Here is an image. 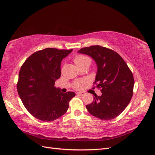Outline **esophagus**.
Listing matches in <instances>:
<instances>
[{"instance_id": "34e87169", "label": "esophagus", "mask_w": 155, "mask_h": 155, "mask_svg": "<svg viewBox=\"0 0 155 155\" xmlns=\"http://www.w3.org/2000/svg\"><path fill=\"white\" fill-rule=\"evenodd\" d=\"M85 92H77V94L78 95H79V96H84L85 95Z\"/></svg>"}]
</instances>
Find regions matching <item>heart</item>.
<instances>
[{
	"label": "heart",
	"mask_w": 155,
	"mask_h": 155,
	"mask_svg": "<svg viewBox=\"0 0 155 155\" xmlns=\"http://www.w3.org/2000/svg\"><path fill=\"white\" fill-rule=\"evenodd\" d=\"M74 61V63H76V64L78 67L83 66L84 64L90 65L91 63V58L88 57V56L84 55H78L77 56L75 57ZM83 84H84V81H77L74 83V88L78 89V90H79V89H81L83 87Z\"/></svg>",
	"instance_id": "heart-1"
}]
</instances>
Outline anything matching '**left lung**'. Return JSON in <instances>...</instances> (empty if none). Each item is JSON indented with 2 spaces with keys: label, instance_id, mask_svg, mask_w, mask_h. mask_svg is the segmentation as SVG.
<instances>
[{
  "label": "left lung",
  "instance_id": "obj_1",
  "mask_svg": "<svg viewBox=\"0 0 155 155\" xmlns=\"http://www.w3.org/2000/svg\"><path fill=\"white\" fill-rule=\"evenodd\" d=\"M78 52L94 61L97 65L94 83L101 88V96L95 94L87 109L101 120L115 118L125 110L133 96L134 81L130 70L118 53L99 45L83 48Z\"/></svg>",
  "mask_w": 155,
  "mask_h": 155
}]
</instances>
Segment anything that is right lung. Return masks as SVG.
Here are the masks:
<instances>
[{"mask_svg": "<svg viewBox=\"0 0 155 155\" xmlns=\"http://www.w3.org/2000/svg\"><path fill=\"white\" fill-rule=\"evenodd\" d=\"M71 50L47 48L28 58L18 74L17 91L30 113L41 121H51L63 116L76 94L63 93L54 87L61 76L62 60Z\"/></svg>", "mask_w": 155, "mask_h": 155, "instance_id": "add662e5", "label": "right lung"}]
</instances>
